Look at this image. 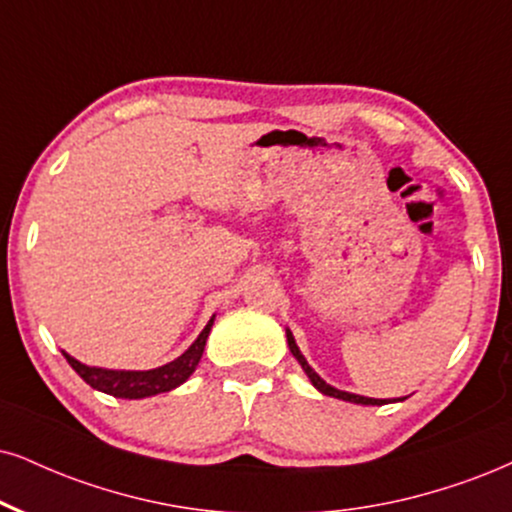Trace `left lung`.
Instances as JSON below:
<instances>
[{"label":"left lung","instance_id":"obj_1","mask_svg":"<svg viewBox=\"0 0 512 512\" xmlns=\"http://www.w3.org/2000/svg\"><path fill=\"white\" fill-rule=\"evenodd\" d=\"M287 344H289V351L294 353V358L296 361L301 363V368H304V372L308 375V380L313 382V387L318 389V391H323L325 396H334V399H342V401H351V403H363V406H382V403H387L384 399H368V396H358V394H349V391H339V389H334V387H330V384H327L325 380H320L318 377V372H315L311 365L306 363V358L301 356V351H299V346H296V342H294V337H292V332L287 330Z\"/></svg>","mask_w":512,"mask_h":512}]
</instances>
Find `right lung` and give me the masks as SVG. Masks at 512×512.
I'll return each instance as SVG.
<instances>
[{
    "mask_svg": "<svg viewBox=\"0 0 512 512\" xmlns=\"http://www.w3.org/2000/svg\"><path fill=\"white\" fill-rule=\"evenodd\" d=\"M213 318L208 320L204 332L199 334L197 342H194L189 349L182 353L180 358H175L173 363L161 365L156 370H104V368H90V365L75 361L73 356L63 353L66 361L71 363V368L78 372V375L90 384L92 389L104 391V394L118 396V399H144V396L161 394V391H170L180 387L182 382L197 370L201 361V353H204L208 332H211Z\"/></svg>",
    "mask_w": 512,
    "mask_h": 512,
    "instance_id": "1",
    "label": "right lung"
}]
</instances>
